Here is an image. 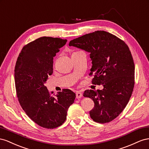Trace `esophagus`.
<instances>
[{
    "mask_svg": "<svg viewBox=\"0 0 149 149\" xmlns=\"http://www.w3.org/2000/svg\"><path fill=\"white\" fill-rule=\"evenodd\" d=\"M82 97V93L80 92H76V98L77 99H80Z\"/></svg>",
    "mask_w": 149,
    "mask_h": 149,
    "instance_id": "34e87169",
    "label": "esophagus"
}]
</instances>
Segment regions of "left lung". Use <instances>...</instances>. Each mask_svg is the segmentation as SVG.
Returning <instances> with one entry per match:
<instances>
[{"label":"left lung","mask_w":149,"mask_h":149,"mask_svg":"<svg viewBox=\"0 0 149 149\" xmlns=\"http://www.w3.org/2000/svg\"><path fill=\"white\" fill-rule=\"evenodd\" d=\"M69 46L90 53L93 75L92 84L103 85L102 90H86L84 96L94 102L92 119L105 124L115 119L124 110L133 92L135 65L129 47L109 32L97 31L76 38Z\"/></svg>","instance_id":"8db88e82"}]
</instances>
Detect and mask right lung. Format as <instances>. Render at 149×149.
Listing matches in <instances>:
<instances>
[{"label":"right lung","mask_w":149,"mask_h":149,"mask_svg":"<svg viewBox=\"0 0 149 149\" xmlns=\"http://www.w3.org/2000/svg\"><path fill=\"white\" fill-rule=\"evenodd\" d=\"M67 41L40 37L24 46L15 63V84L19 103L32 120L45 129L62 125L76 97L70 89L55 94L44 86L53 73L54 57Z\"/></svg>","instance_id":"obj_1"}]
</instances>
